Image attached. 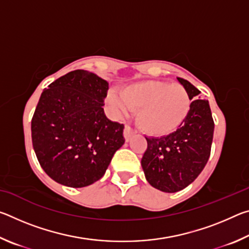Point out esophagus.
I'll return each mask as SVG.
<instances>
[{
  "label": "esophagus",
  "mask_w": 249,
  "mask_h": 249,
  "mask_svg": "<svg viewBox=\"0 0 249 249\" xmlns=\"http://www.w3.org/2000/svg\"><path fill=\"white\" fill-rule=\"evenodd\" d=\"M134 134H135V130L132 127H130L129 125H125V127H124V137H125L126 142H128L130 140V137H132Z\"/></svg>",
  "instance_id": "34e87169"
}]
</instances>
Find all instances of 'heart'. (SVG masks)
Listing matches in <instances>:
<instances>
[{
    "label": "heart",
    "instance_id": "heart-1",
    "mask_svg": "<svg viewBox=\"0 0 249 249\" xmlns=\"http://www.w3.org/2000/svg\"><path fill=\"white\" fill-rule=\"evenodd\" d=\"M119 94L109 95V102L122 112L137 109V124L150 136L175 132L191 108L190 94L180 84L142 81L123 88Z\"/></svg>",
    "mask_w": 249,
    "mask_h": 249
}]
</instances>
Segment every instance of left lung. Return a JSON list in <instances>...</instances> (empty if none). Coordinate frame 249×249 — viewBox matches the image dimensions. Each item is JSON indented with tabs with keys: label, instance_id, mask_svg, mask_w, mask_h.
Here are the masks:
<instances>
[{
	"label": "left lung",
	"instance_id": "obj_1",
	"mask_svg": "<svg viewBox=\"0 0 249 249\" xmlns=\"http://www.w3.org/2000/svg\"><path fill=\"white\" fill-rule=\"evenodd\" d=\"M179 82L190 94L191 108L176 132L146 137L142 167L149 184L163 192H177L195 181L208 162L213 141L214 121L209 102L187 80Z\"/></svg>",
	"mask_w": 249,
	"mask_h": 249
}]
</instances>
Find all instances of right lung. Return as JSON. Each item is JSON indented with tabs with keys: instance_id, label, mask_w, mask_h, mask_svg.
<instances>
[{
	"instance_id": "add662e5",
	"label": "right lung",
	"mask_w": 249,
	"mask_h": 249,
	"mask_svg": "<svg viewBox=\"0 0 249 249\" xmlns=\"http://www.w3.org/2000/svg\"><path fill=\"white\" fill-rule=\"evenodd\" d=\"M108 83L95 73L74 70L44 90L32 119V142L41 168L71 188L104 176L124 144V125L104 114Z\"/></svg>"
}]
</instances>
